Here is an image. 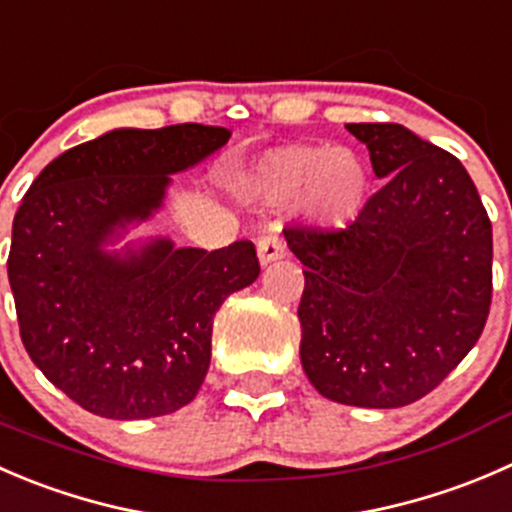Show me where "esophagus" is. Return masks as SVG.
I'll return each instance as SVG.
<instances>
[{"instance_id": "34e87169", "label": "esophagus", "mask_w": 512, "mask_h": 512, "mask_svg": "<svg viewBox=\"0 0 512 512\" xmlns=\"http://www.w3.org/2000/svg\"><path fill=\"white\" fill-rule=\"evenodd\" d=\"M258 258H261L263 266L278 261V258L286 256V246H283V239L278 234H266L258 239Z\"/></svg>"}]
</instances>
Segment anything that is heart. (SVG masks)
<instances>
[{
    "label": "heart",
    "instance_id": "1",
    "mask_svg": "<svg viewBox=\"0 0 512 512\" xmlns=\"http://www.w3.org/2000/svg\"><path fill=\"white\" fill-rule=\"evenodd\" d=\"M368 171L356 154L328 146H283L268 151L246 179V196L278 209L301 201L323 224H348L368 196Z\"/></svg>",
    "mask_w": 512,
    "mask_h": 512
}]
</instances>
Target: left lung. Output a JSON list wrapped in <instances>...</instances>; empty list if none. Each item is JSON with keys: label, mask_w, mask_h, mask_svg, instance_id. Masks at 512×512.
Segmentation results:
<instances>
[{"label": "left lung", "mask_w": 512, "mask_h": 512, "mask_svg": "<svg viewBox=\"0 0 512 512\" xmlns=\"http://www.w3.org/2000/svg\"><path fill=\"white\" fill-rule=\"evenodd\" d=\"M386 186L346 229L293 226L306 266L301 363L321 396L401 408L433 391L485 328L493 229L465 166L401 124H348Z\"/></svg>", "instance_id": "left-lung-1"}]
</instances>
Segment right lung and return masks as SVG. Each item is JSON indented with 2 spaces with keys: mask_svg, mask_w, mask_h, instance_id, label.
Instances as JSON below:
<instances>
[{
  "mask_svg": "<svg viewBox=\"0 0 512 512\" xmlns=\"http://www.w3.org/2000/svg\"><path fill=\"white\" fill-rule=\"evenodd\" d=\"M229 136L204 124L116 129L64 151L24 194L7 258L19 333L39 371L84 411L139 421L199 393L216 311L261 273L256 246L174 249L159 239L121 258L101 244L151 216L169 174Z\"/></svg>",
  "mask_w": 512,
  "mask_h": 512,
  "instance_id": "obj_1",
  "label": "right lung"
}]
</instances>
